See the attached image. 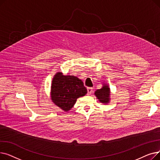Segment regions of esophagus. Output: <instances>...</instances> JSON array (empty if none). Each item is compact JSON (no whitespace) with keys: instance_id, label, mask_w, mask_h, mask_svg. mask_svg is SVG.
<instances>
[{"instance_id":"obj_1","label":"esophagus","mask_w":160,"mask_h":160,"mask_svg":"<svg viewBox=\"0 0 160 160\" xmlns=\"http://www.w3.org/2000/svg\"><path fill=\"white\" fill-rule=\"evenodd\" d=\"M88 95H91L92 93V91H93V88H88Z\"/></svg>"}]
</instances>
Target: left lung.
<instances>
[{
    "label": "left lung",
    "mask_w": 160,
    "mask_h": 160,
    "mask_svg": "<svg viewBox=\"0 0 160 160\" xmlns=\"http://www.w3.org/2000/svg\"><path fill=\"white\" fill-rule=\"evenodd\" d=\"M110 88L108 86L104 85L102 88L95 91V95L99 99V101L102 103H108L110 100Z\"/></svg>",
    "instance_id": "obj_1"
}]
</instances>
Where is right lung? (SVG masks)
Listing matches in <instances>:
<instances>
[{"instance_id":"add662e5","label":"right lung","mask_w":160,"mask_h":160,"mask_svg":"<svg viewBox=\"0 0 160 160\" xmlns=\"http://www.w3.org/2000/svg\"><path fill=\"white\" fill-rule=\"evenodd\" d=\"M86 93L87 89L77 77L64 76L62 72L54 75L51 87V99L63 110L67 112L71 110L77 98Z\"/></svg>"}]
</instances>
